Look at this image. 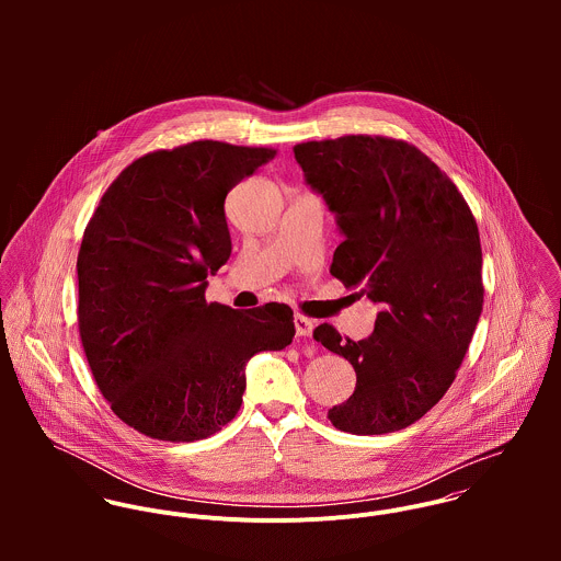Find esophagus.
Returning a JSON list of instances; mask_svg holds the SVG:
<instances>
[{"label": "esophagus", "instance_id": "esophagus-1", "mask_svg": "<svg viewBox=\"0 0 561 561\" xmlns=\"http://www.w3.org/2000/svg\"><path fill=\"white\" fill-rule=\"evenodd\" d=\"M294 325H296V334L298 336H311L313 328H316V321L309 320L305 316H296L294 318Z\"/></svg>", "mask_w": 561, "mask_h": 561}]
</instances>
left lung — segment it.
Segmentation results:
<instances>
[{"label":"left lung","mask_w":561,"mask_h":561,"mask_svg":"<svg viewBox=\"0 0 561 561\" xmlns=\"http://www.w3.org/2000/svg\"><path fill=\"white\" fill-rule=\"evenodd\" d=\"M345 241L330 274L380 305L363 341L321 323L313 339L352 363L356 389L328 410L336 430L367 436L419 421L447 393L483 305L478 222L454 181L414 145L343 136L294 147Z\"/></svg>","instance_id":"8db88e82"}]
</instances>
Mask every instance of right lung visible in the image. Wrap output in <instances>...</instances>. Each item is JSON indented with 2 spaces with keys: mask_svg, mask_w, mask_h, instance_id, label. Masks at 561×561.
I'll list each match as a JSON object with an SVG mask.
<instances>
[{
  "mask_svg": "<svg viewBox=\"0 0 561 561\" xmlns=\"http://www.w3.org/2000/svg\"><path fill=\"white\" fill-rule=\"evenodd\" d=\"M265 147L196 140L131 161L105 190L78 254L81 345L114 414L170 443L207 438L236 419L245 363L291 343L294 311H238L205 300L231 256L225 198Z\"/></svg>",
  "mask_w": 561,
  "mask_h": 561,
  "instance_id": "add662e5",
  "label": "right lung"
}]
</instances>
